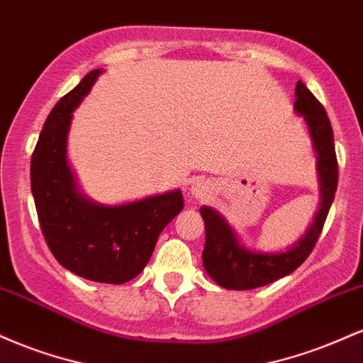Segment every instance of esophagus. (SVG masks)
<instances>
[{"label":"esophagus","instance_id":"1","mask_svg":"<svg viewBox=\"0 0 363 363\" xmlns=\"http://www.w3.org/2000/svg\"><path fill=\"white\" fill-rule=\"evenodd\" d=\"M193 194L196 196V198H199V199L206 198V196H208L206 184H203V182H198V184L193 186Z\"/></svg>","mask_w":363,"mask_h":363}]
</instances>
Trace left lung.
I'll return each mask as SVG.
<instances>
[{
  "label": "left lung",
  "instance_id": "1",
  "mask_svg": "<svg viewBox=\"0 0 363 363\" xmlns=\"http://www.w3.org/2000/svg\"><path fill=\"white\" fill-rule=\"evenodd\" d=\"M295 111L303 116L318 152V172L320 181V208L307 234L285 252L262 254L244 249L228 223L208 206H201L205 220L206 244L203 266L220 286L228 290H252L286 277L298 268L318 242L329 208L338 187V160L329 118L311 90L298 80L295 86Z\"/></svg>",
  "mask_w": 363,
  "mask_h": 363
}]
</instances>
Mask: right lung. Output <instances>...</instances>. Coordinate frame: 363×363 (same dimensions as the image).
<instances>
[{"mask_svg":"<svg viewBox=\"0 0 363 363\" xmlns=\"http://www.w3.org/2000/svg\"><path fill=\"white\" fill-rule=\"evenodd\" d=\"M99 73L86 74L48 116L32 153L30 186L40 230L62 268L86 280L121 285L143 272L158 235L184 208V199L177 189L104 206L78 193L66 160V136L72 112Z\"/></svg>","mask_w":363,"mask_h":363,"instance_id":"add662e5","label":"right lung"}]
</instances>
